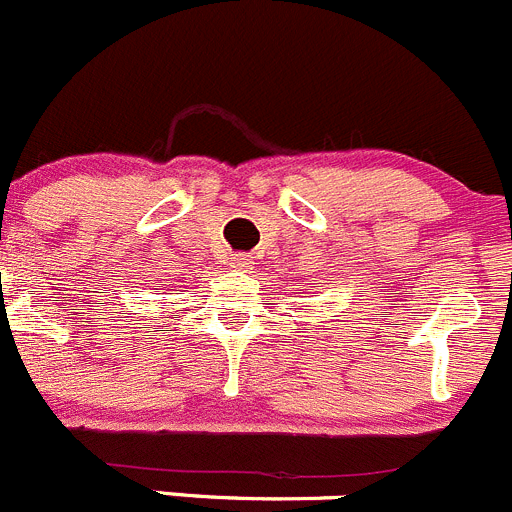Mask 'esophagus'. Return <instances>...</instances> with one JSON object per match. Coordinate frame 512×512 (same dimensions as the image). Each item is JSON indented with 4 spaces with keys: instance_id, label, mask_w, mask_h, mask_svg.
I'll list each match as a JSON object with an SVG mask.
<instances>
[{
    "instance_id": "1",
    "label": "esophagus",
    "mask_w": 512,
    "mask_h": 512,
    "mask_svg": "<svg viewBox=\"0 0 512 512\" xmlns=\"http://www.w3.org/2000/svg\"><path fill=\"white\" fill-rule=\"evenodd\" d=\"M230 265L235 267V270H250L252 257L245 255V252H237V255H230Z\"/></svg>"
}]
</instances>
